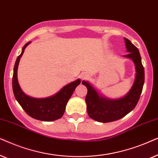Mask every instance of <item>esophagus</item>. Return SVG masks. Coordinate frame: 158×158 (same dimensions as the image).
<instances>
[{"label": "esophagus", "instance_id": "34e87169", "mask_svg": "<svg viewBox=\"0 0 158 158\" xmlns=\"http://www.w3.org/2000/svg\"><path fill=\"white\" fill-rule=\"evenodd\" d=\"M79 77H80V79H81V80H85V79H87L89 77V74L88 73L83 72V73H81L80 75H79Z\"/></svg>", "mask_w": 158, "mask_h": 158}]
</instances>
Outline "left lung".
<instances>
[{
    "label": "left lung",
    "instance_id": "8db88e82",
    "mask_svg": "<svg viewBox=\"0 0 158 158\" xmlns=\"http://www.w3.org/2000/svg\"><path fill=\"white\" fill-rule=\"evenodd\" d=\"M127 51L123 57L130 58L135 66V79L129 92L118 99H109L102 95L89 81H82L87 88L85 101L89 116L101 123L117 121L124 117L135 108L139 100L144 82V70L138 48L127 38H124Z\"/></svg>",
    "mask_w": 158,
    "mask_h": 158
}]
</instances>
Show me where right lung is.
Returning <instances> with one entry per match:
<instances>
[{
    "mask_svg": "<svg viewBox=\"0 0 158 158\" xmlns=\"http://www.w3.org/2000/svg\"><path fill=\"white\" fill-rule=\"evenodd\" d=\"M31 42L23 47L22 53L16 58L14 68L12 87L16 100L24 110L33 118L43 121H52L60 118L66 110L67 102L72 95L76 87L81 82L80 79L64 86L53 95L45 98H35L27 95L20 87L17 78V70L21 57L25 48Z\"/></svg>",
    "mask_w": 158,
    "mask_h": 158,
    "instance_id": "1",
    "label": "right lung"
}]
</instances>
